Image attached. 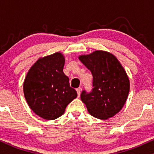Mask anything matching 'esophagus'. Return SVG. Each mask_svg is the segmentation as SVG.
Listing matches in <instances>:
<instances>
[{"label":"esophagus","instance_id":"obj_1","mask_svg":"<svg viewBox=\"0 0 154 154\" xmlns=\"http://www.w3.org/2000/svg\"><path fill=\"white\" fill-rule=\"evenodd\" d=\"M81 91H82V89H81V88H78L77 89V95H78V97L80 96Z\"/></svg>","mask_w":154,"mask_h":154}]
</instances>
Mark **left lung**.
Here are the masks:
<instances>
[{"mask_svg":"<svg viewBox=\"0 0 154 154\" xmlns=\"http://www.w3.org/2000/svg\"><path fill=\"white\" fill-rule=\"evenodd\" d=\"M78 58L93 77L91 93L83 91L81 93L89 114L103 120L116 115L126 103L130 92L129 77L121 63L105 51H95Z\"/></svg>","mask_w":154,"mask_h":154,"instance_id":"8db88e82","label":"left lung"}]
</instances>
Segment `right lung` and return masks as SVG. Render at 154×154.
<instances>
[{"label":"right lung","instance_id":"obj_1","mask_svg":"<svg viewBox=\"0 0 154 154\" xmlns=\"http://www.w3.org/2000/svg\"><path fill=\"white\" fill-rule=\"evenodd\" d=\"M64 63L65 58L60 52L40 57L24 79L23 91L26 103L35 114L44 119L59 118L77 96L63 72Z\"/></svg>","mask_w":154,"mask_h":154}]
</instances>
